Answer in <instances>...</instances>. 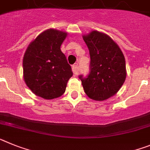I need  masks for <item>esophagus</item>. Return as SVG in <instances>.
<instances>
[{"label": "esophagus", "instance_id": "34e87169", "mask_svg": "<svg viewBox=\"0 0 150 150\" xmlns=\"http://www.w3.org/2000/svg\"><path fill=\"white\" fill-rule=\"evenodd\" d=\"M71 69H72V71L75 75H77L78 74V64H74L71 66Z\"/></svg>", "mask_w": 150, "mask_h": 150}]
</instances>
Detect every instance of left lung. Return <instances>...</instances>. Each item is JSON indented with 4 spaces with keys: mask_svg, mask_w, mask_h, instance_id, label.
Masks as SVG:
<instances>
[{
    "mask_svg": "<svg viewBox=\"0 0 150 150\" xmlns=\"http://www.w3.org/2000/svg\"><path fill=\"white\" fill-rule=\"evenodd\" d=\"M90 53V72L79 75L85 93L102 101L112 97L126 78L125 59L119 47L106 34L93 31L83 36Z\"/></svg>",
    "mask_w": 150,
    "mask_h": 150,
    "instance_id": "obj_1",
    "label": "left lung"
}]
</instances>
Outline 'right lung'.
Listing matches in <instances>:
<instances>
[{
    "instance_id": "add662e5",
    "label": "right lung",
    "mask_w": 150,
    "mask_h": 150,
    "mask_svg": "<svg viewBox=\"0 0 150 150\" xmlns=\"http://www.w3.org/2000/svg\"><path fill=\"white\" fill-rule=\"evenodd\" d=\"M67 33L48 29L28 45L23 57L25 84L37 96L52 100L65 93L71 68L60 50Z\"/></svg>"
}]
</instances>
